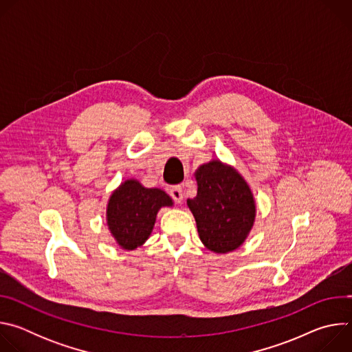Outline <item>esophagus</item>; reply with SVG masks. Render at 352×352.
Wrapping results in <instances>:
<instances>
[{"instance_id": "34e87169", "label": "esophagus", "mask_w": 352, "mask_h": 352, "mask_svg": "<svg viewBox=\"0 0 352 352\" xmlns=\"http://www.w3.org/2000/svg\"><path fill=\"white\" fill-rule=\"evenodd\" d=\"M168 192H170V196L175 200V202H181V200L184 199V195H182V188L179 186V185H174V186H171L170 189H168Z\"/></svg>"}]
</instances>
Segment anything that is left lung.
Listing matches in <instances>:
<instances>
[{
    "instance_id": "1",
    "label": "left lung",
    "mask_w": 352,
    "mask_h": 352,
    "mask_svg": "<svg viewBox=\"0 0 352 352\" xmlns=\"http://www.w3.org/2000/svg\"><path fill=\"white\" fill-rule=\"evenodd\" d=\"M197 195L188 199L200 241L216 254L241 246L254 226L255 200L248 184L219 160L196 171Z\"/></svg>"
}]
</instances>
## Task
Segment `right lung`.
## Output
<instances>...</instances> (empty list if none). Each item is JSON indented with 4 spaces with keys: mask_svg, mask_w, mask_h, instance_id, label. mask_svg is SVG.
<instances>
[{
    "mask_svg": "<svg viewBox=\"0 0 352 352\" xmlns=\"http://www.w3.org/2000/svg\"><path fill=\"white\" fill-rule=\"evenodd\" d=\"M163 206H173L164 190L144 188L135 179L125 181L111 195L107 208V224L118 245L128 250L140 246L152 232Z\"/></svg>",
    "mask_w": 352,
    "mask_h": 352,
    "instance_id": "right-lung-1",
    "label": "right lung"
}]
</instances>
